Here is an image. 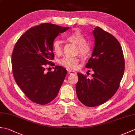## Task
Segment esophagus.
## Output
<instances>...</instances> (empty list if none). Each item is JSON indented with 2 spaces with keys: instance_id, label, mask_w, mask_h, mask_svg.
Returning <instances> with one entry per match:
<instances>
[{
  "instance_id": "1",
  "label": "esophagus",
  "mask_w": 135,
  "mask_h": 135,
  "mask_svg": "<svg viewBox=\"0 0 135 135\" xmlns=\"http://www.w3.org/2000/svg\"><path fill=\"white\" fill-rule=\"evenodd\" d=\"M68 74H70V75H73V74H76V72H75V71H74L73 70H68Z\"/></svg>"
}]
</instances>
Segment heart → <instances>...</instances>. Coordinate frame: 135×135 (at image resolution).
Instances as JSON below:
<instances>
[{
	"mask_svg": "<svg viewBox=\"0 0 135 135\" xmlns=\"http://www.w3.org/2000/svg\"><path fill=\"white\" fill-rule=\"evenodd\" d=\"M65 39L69 42L76 45V53H79L82 57H88L91 52V47L87 44L85 36L79 31H75L65 36ZM53 52L60 56L62 54L61 42L59 39H54L52 43ZM79 59L78 57H64L59 61V64L68 69L75 70L78 66Z\"/></svg>",
	"mask_w": 135,
	"mask_h": 135,
	"instance_id": "heart-1",
	"label": "heart"
}]
</instances>
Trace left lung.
Here are the masks:
<instances>
[{
	"label": "left lung",
	"mask_w": 135,
	"mask_h": 135,
	"mask_svg": "<svg viewBox=\"0 0 135 135\" xmlns=\"http://www.w3.org/2000/svg\"><path fill=\"white\" fill-rule=\"evenodd\" d=\"M93 33L95 45L86 67L92 68V79L77 73L76 92L79 101L89 107L104 103L118 89L125 70V60L119 42L111 33L97 27Z\"/></svg>",
	"instance_id": "obj_1"
}]
</instances>
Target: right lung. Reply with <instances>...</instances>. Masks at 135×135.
<instances>
[{
  "label": "right lung",
  "instance_id": "right-lung-1",
  "mask_svg": "<svg viewBox=\"0 0 135 135\" xmlns=\"http://www.w3.org/2000/svg\"><path fill=\"white\" fill-rule=\"evenodd\" d=\"M68 29L49 23L36 25L22 34L14 46L11 56L14 79L25 95L36 104H46L55 99L67 75V70L59 65L54 71L45 70L47 65H55L51 62L54 39Z\"/></svg>",
  "mask_w": 135,
  "mask_h": 135
}]
</instances>
